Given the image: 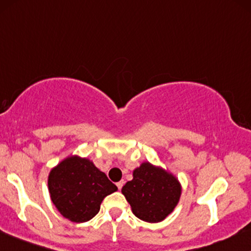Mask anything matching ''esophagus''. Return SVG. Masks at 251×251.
I'll list each match as a JSON object with an SVG mask.
<instances>
[{
	"instance_id": "1",
	"label": "esophagus",
	"mask_w": 251,
	"mask_h": 251,
	"mask_svg": "<svg viewBox=\"0 0 251 251\" xmlns=\"http://www.w3.org/2000/svg\"><path fill=\"white\" fill-rule=\"evenodd\" d=\"M124 180H120L119 182H117V187H118V189H122L123 188V186H124Z\"/></svg>"
}]
</instances>
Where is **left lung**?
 <instances>
[{"mask_svg":"<svg viewBox=\"0 0 251 251\" xmlns=\"http://www.w3.org/2000/svg\"><path fill=\"white\" fill-rule=\"evenodd\" d=\"M181 183L171 172L145 161L133 171L122 193L138 219L161 222L173 212L181 196Z\"/></svg>","mask_w":251,"mask_h":251,"instance_id":"1","label":"left lung"}]
</instances>
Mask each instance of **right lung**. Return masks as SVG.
I'll list each match as a JSON object with an SVG mask.
<instances>
[{
    "label": "right lung",
    "instance_id": "right-lung-1",
    "mask_svg": "<svg viewBox=\"0 0 251 251\" xmlns=\"http://www.w3.org/2000/svg\"><path fill=\"white\" fill-rule=\"evenodd\" d=\"M48 188L57 210L76 223L90 221L102 200L118 191L91 160L78 155H69L50 171Z\"/></svg>",
    "mask_w": 251,
    "mask_h": 251
}]
</instances>
